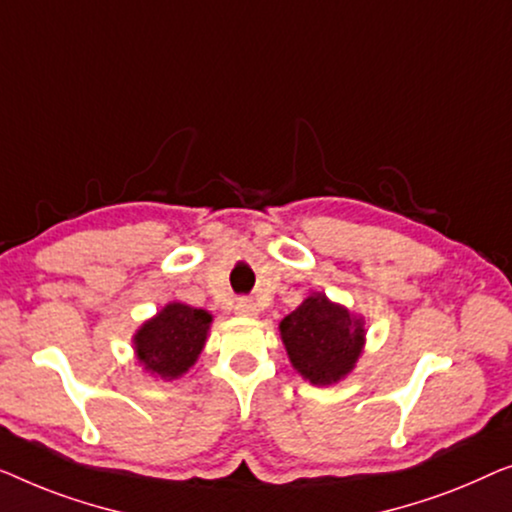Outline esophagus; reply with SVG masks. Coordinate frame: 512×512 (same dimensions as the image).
<instances>
[{
	"label": "esophagus",
	"mask_w": 512,
	"mask_h": 512,
	"mask_svg": "<svg viewBox=\"0 0 512 512\" xmlns=\"http://www.w3.org/2000/svg\"><path fill=\"white\" fill-rule=\"evenodd\" d=\"M234 311H236V315H243V318H255L257 306L250 297H239L234 304Z\"/></svg>",
	"instance_id": "34e87169"
}]
</instances>
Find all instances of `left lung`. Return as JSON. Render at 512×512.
<instances>
[{
    "label": "left lung",
    "instance_id": "obj_1",
    "mask_svg": "<svg viewBox=\"0 0 512 512\" xmlns=\"http://www.w3.org/2000/svg\"><path fill=\"white\" fill-rule=\"evenodd\" d=\"M290 362L313 385H331L352 371L364 343L362 322L322 294H313L280 322Z\"/></svg>",
    "mask_w": 512,
    "mask_h": 512
}]
</instances>
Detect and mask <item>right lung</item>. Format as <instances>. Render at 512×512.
<instances>
[{
	"label": "right lung",
	"mask_w": 512,
	"mask_h": 512,
	"mask_svg": "<svg viewBox=\"0 0 512 512\" xmlns=\"http://www.w3.org/2000/svg\"><path fill=\"white\" fill-rule=\"evenodd\" d=\"M211 315L201 308L169 304L134 336L136 355L148 371L162 378H178L197 362L204 348Z\"/></svg>",
	"instance_id": "1"
}]
</instances>
